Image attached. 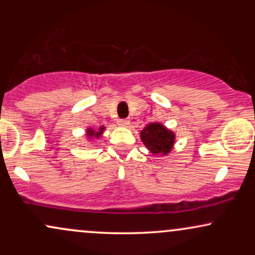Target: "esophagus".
Instances as JSON below:
<instances>
[{"label": "esophagus", "instance_id": "esophagus-1", "mask_svg": "<svg viewBox=\"0 0 255 255\" xmlns=\"http://www.w3.org/2000/svg\"><path fill=\"white\" fill-rule=\"evenodd\" d=\"M130 124V121L128 119H120L118 121V125L121 126V127H128Z\"/></svg>", "mask_w": 255, "mask_h": 255}]
</instances>
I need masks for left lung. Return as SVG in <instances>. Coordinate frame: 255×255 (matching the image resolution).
I'll use <instances>...</instances> for the list:
<instances>
[{"label":"left lung","mask_w":255,"mask_h":255,"mask_svg":"<svg viewBox=\"0 0 255 255\" xmlns=\"http://www.w3.org/2000/svg\"><path fill=\"white\" fill-rule=\"evenodd\" d=\"M144 145L153 154L165 156L174 147L175 134L169 130L165 126L158 122L147 125L140 133Z\"/></svg>","instance_id":"1"}]
</instances>
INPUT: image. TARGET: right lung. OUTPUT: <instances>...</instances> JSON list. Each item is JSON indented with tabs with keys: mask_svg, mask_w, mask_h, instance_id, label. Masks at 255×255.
Here are the masks:
<instances>
[{
	"mask_svg": "<svg viewBox=\"0 0 255 255\" xmlns=\"http://www.w3.org/2000/svg\"><path fill=\"white\" fill-rule=\"evenodd\" d=\"M104 131V127L102 126V127H99L98 129H93V128H89L86 131V135L89 137H96V139H98V137H101L102 134H103Z\"/></svg>",
	"mask_w": 255,
	"mask_h": 255,
	"instance_id": "obj_1",
	"label": "right lung"
}]
</instances>
